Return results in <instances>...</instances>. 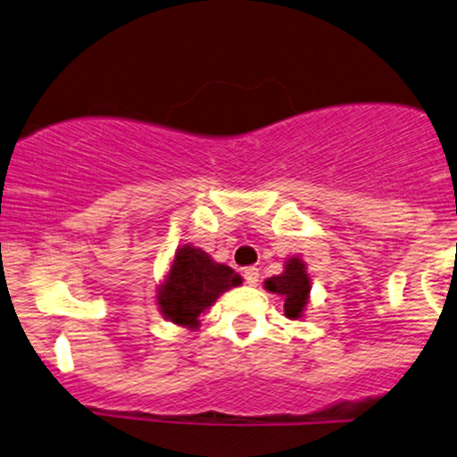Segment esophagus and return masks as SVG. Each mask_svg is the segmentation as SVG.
Returning <instances> with one entry per match:
<instances>
[{"label": "esophagus", "instance_id": "1", "mask_svg": "<svg viewBox=\"0 0 457 457\" xmlns=\"http://www.w3.org/2000/svg\"><path fill=\"white\" fill-rule=\"evenodd\" d=\"M243 277H245V281L249 283V286H255V283L260 281V269H255V266H249V269H245Z\"/></svg>", "mask_w": 457, "mask_h": 457}]
</instances>
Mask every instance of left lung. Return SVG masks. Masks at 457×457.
Listing matches in <instances>:
<instances>
[{"label":"left lung","instance_id":"1","mask_svg":"<svg viewBox=\"0 0 457 457\" xmlns=\"http://www.w3.org/2000/svg\"><path fill=\"white\" fill-rule=\"evenodd\" d=\"M264 287L272 292V295H279L283 298V312H286V318H303V312H305L309 303L312 279H309L307 266L301 258L287 260L281 275L266 279Z\"/></svg>","mask_w":457,"mask_h":457}]
</instances>
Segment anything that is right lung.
Listing matches in <instances>:
<instances>
[{"mask_svg":"<svg viewBox=\"0 0 457 457\" xmlns=\"http://www.w3.org/2000/svg\"><path fill=\"white\" fill-rule=\"evenodd\" d=\"M243 283L238 272L229 266L214 262L206 251L185 245L176 251L161 283L159 303L161 313L178 327L197 328L199 316L214 305L223 292Z\"/></svg>","mask_w":457,"mask_h":457,"instance_id":"obj_1","label":"right lung"}]
</instances>
